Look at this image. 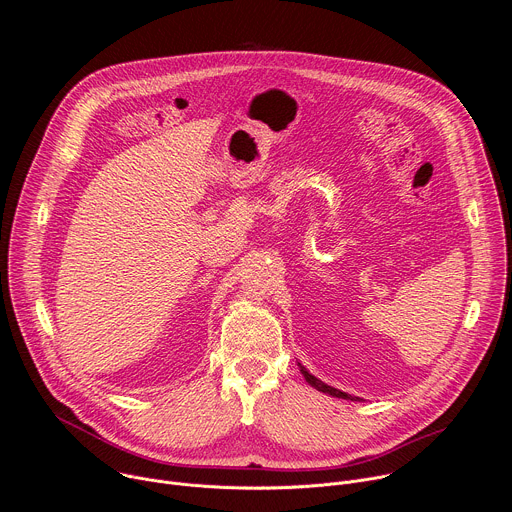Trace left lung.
Returning <instances> with one entry per match:
<instances>
[{
  "mask_svg": "<svg viewBox=\"0 0 512 512\" xmlns=\"http://www.w3.org/2000/svg\"><path fill=\"white\" fill-rule=\"evenodd\" d=\"M300 371H302V375H304V379L314 387V389H318V391H322V393H328V395H332V397H338V399H350V401H358V397H352V395H348V393H342V391H338V389H334V387H330V385H326V383H322L320 379H316L314 375H310L302 364H300Z\"/></svg>",
  "mask_w": 512,
  "mask_h": 512,
  "instance_id": "obj_1",
  "label": "left lung"
}]
</instances>
